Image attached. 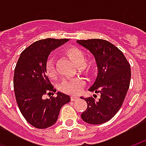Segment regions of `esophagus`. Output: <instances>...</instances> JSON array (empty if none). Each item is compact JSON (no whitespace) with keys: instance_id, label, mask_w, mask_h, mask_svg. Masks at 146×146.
<instances>
[{"instance_id":"esophagus-1","label":"esophagus","mask_w":146,"mask_h":146,"mask_svg":"<svg viewBox=\"0 0 146 146\" xmlns=\"http://www.w3.org/2000/svg\"><path fill=\"white\" fill-rule=\"evenodd\" d=\"M79 99V97L78 96H76V95H72L71 96V101H76V100H78Z\"/></svg>"}]
</instances>
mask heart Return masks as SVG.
I'll use <instances>...</instances> for the list:
<instances>
[{"label":"heart","mask_w":146,"mask_h":146,"mask_svg":"<svg viewBox=\"0 0 146 146\" xmlns=\"http://www.w3.org/2000/svg\"><path fill=\"white\" fill-rule=\"evenodd\" d=\"M66 54L68 55L73 62L76 64L77 66H80L84 62V54L81 50L75 47H68L66 48ZM84 70L87 72H91L95 68V62L93 60H88L84 62ZM46 72L49 77L51 78H55L57 76L54 63L52 59H49L46 64ZM84 86V81L81 78H76L73 80H66L62 83L61 89L62 91L66 92L67 94L71 95H77Z\"/></svg>","instance_id":"obj_1"}]
</instances>
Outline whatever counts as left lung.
Returning <instances> with one entry per match:
<instances>
[{"mask_svg":"<svg viewBox=\"0 0 146 146\" xmlns=\"http://www.w3.org/2000/svg\"><path fill=\"white\" fill-rule=\"evenodd\" d=\"M76 42L95 57L98 74L88 90L100 94L98 100L93 97H80L88 103L81 118L90 124L104 123L112 119L122 106L131 81L130 64L122 51L107 40L90 39Z\"/></svg>","mask_w":146,"mask_h":146,"instance_id":"8db88e82","label":"left lung"}]
</instances>
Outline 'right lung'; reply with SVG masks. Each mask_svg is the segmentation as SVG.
Wrapping results in <instances>:
<instances>
[{
    "instance_id": "add662e5",
    "label": "right lung",
    "mask_w": 146,
    "mask_h": 146,
    "mask_svg": "<svg viewBox=\"0 0 146 146\" xmlns=\"http://www.w3.org/2000/svg\"><path fill=\"white\" fill-rule=\"evenodd\" d=\"M69 39L47 38L30 45L21 53L14 73V91L22 115L36 128L51 127L57 121L62 106L70 97L62 92L44 99L46 94L54 95L56 90L46 75V64L51 51Z\"/></svg>"
}]
</instances>
